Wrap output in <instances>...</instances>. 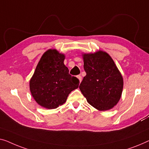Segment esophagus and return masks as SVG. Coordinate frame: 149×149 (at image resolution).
<instances>
[{
	"label": "esophagus",
	"instance_id": "1",
	"mask_svg": "<svg viewBox=\"0 0 149 149\" xmlns=\"http://www.w3.org/2000/svg\"><path fill=\"white\" fill-rule=\"evenodd\" d=\"M77 77L79 79V82H81V80H82V77H81V75H77Z\"/></svg>",
	"mask_w": 149,
	"mask_h": 149
}]
</instances>
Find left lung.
I'll use <instances>...</instances> for the list:
<instances>
[{"mask_svg": "<svg viewBox=\"0 0 149 149\" xmlns=\"http://www.w3.org/2000/svg\"><path fill=\"white\" fill-rule=\"evenodd\" d=\"M86 75L79 90L93 107L105 111L116 106L120 99L123 78L114 61L103 51L83 54Z\"/></svg>", "mask_w": 149, "mask_h": 149, "instance_id": "left-lung-1", "label": "left lung"}]
</instances>
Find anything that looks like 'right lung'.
Instances as JSON below:
<instances>
[{"mask_svg": "<svg viewBox=\"0 0 149 149\" xmlns=\"http://www.w3.org/2000/svg\"><path fill=\"white\" fill-rule=\"evenodd\" d=\"M64 59L63 54L49 49L37 64L29 87L33 98L42 107L57 108L65 102L72 91L78 88L79 79L69 74Z\"/></svg>", "mask_w": 149, "mask_h": 149, "instance_id": "obj_1", "label": "right lung"}]
</instances>
